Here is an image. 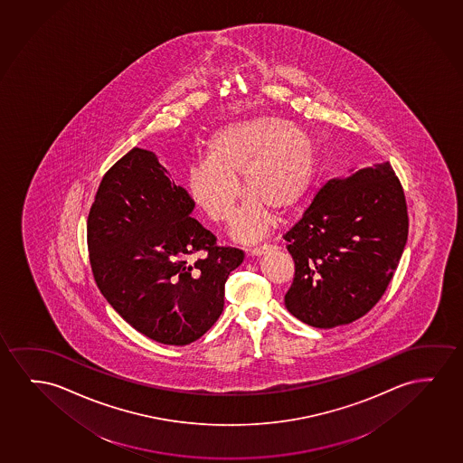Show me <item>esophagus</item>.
Masks as SVG:
<instances>
[{"mask_svg":"<svg viewBox=\"0 0 463 463\" xmlns=\"http://www.w3.org/2000/svg\"><path fill=\"white\" fill-rule=\"evenodd\" d=\"M271 249H273V246H269V244H263V246H259V248L250 249V255L260 257V255L268 254Z\"/></svg>","mask_w":463,"mask_h":463,"instance_id":"34e87169","label":"esophagus"}]
</instances>
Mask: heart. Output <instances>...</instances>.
I'll return each mask as SVG.
<instances>
[{"label": "heart", "mask_w": 463, "mask_h": 463, "mask_svg": "<svg viewBox=\"0 0 463 463\" xmlns=\"http://www.w3.org/2000/svg\"><path fill=\"white\" fill-rule=\"evenodd\" d=\"M206 160L190 166L189 195L209 221H232L242 185L249 198L233 235L255 241L271 225V211L287 214L313 187L319 146L309 131L276 116H252L222 125L209 139Z\"/></svg>", "instance_id": "1"}]
</instances>
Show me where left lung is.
Segmentation results:
<instances>
[{
	"label": "left lung",
	"instance_id": "obj_1",
	"mask_svg": "<svg viewBox=\"0 0 463 463\" xmlns=\"http://www.w3.org/2000/svg\"><path fill=\"white\" fill-rule=\"evenodd\" d=\"M408 208L391 163L332 179L286 235L295 274L288 313L333 328L360 319L391 284L408 240Z\"/></svg>",
	"mask_w": 463,
	"mask_h": 463
}]
</instances>
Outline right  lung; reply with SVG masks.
<instances>
[{
    "label": "right lung",
    "mask_w": 463,
    "mask_h": 463,
    "mask_svg": "<svg viewBox=\"0 0 463 463\" xmlns=\"http://www.w3.org/2000/svg\"><path fill=\"white\" fill-rule=\"evenodd\" d=\"M195 203L154 152L133 149L108 170L87 219L91 271L122 319L156 343L202 338L223 311L241 249L217 246ZM203 253L196 261L192 254Z\"/></svg>",
    "instance_id": "right-lung-1"
}]
</instances>
